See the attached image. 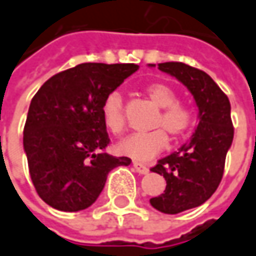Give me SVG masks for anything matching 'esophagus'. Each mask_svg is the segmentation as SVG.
<instances>
[{
	"label": "esophagus",
	"instance_id": "obj_1",
	"mask_svg": "<svg viewBox=\"0 0 256 256\" xmlns=\"http://www.w3.org/2000/svg\"><path fill=\"white\" fill-rule=\"evenodd\" d=\"M134 169H135L138 173H140V174H146V173H149L148 166H146V164H140V162H134Z\"/></svg>",
	"mask_w": 256,
	"mask_h": 256
}]
</instances>
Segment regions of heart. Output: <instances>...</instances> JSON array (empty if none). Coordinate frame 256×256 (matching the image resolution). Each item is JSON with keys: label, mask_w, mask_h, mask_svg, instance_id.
Listing matches in <instances>:
<instances>
[{"label": "heart", "mask_w": 256, "mask_h": 256, "mask_svg": "<svg viewBox=\"0 0 256 256\" xmlns=\"http://www.w3.org/2000/svg\"><path fill=\"white\" fill-rule=\"evenodd\" d=\"M144 92L156 107L160 108L154 121V128L162 130L134 134L118 144V152L135 160H148L166 148L168 135L164 130L173 140H182L192 131L196 122L193 108L186 102L178 101V92L169 84L154 82L145 86ZM101 118L111 134L121 135L124 132V98L121 92H111L106 96L101 104Z\"/></svg>", "instance_id": "b5f03b06"}]
</instances>
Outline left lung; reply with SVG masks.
Here are the masks:
<instances>
[{"instance_id": "8db88e82", "label": "left lung", "mask_w": 256, "mask_h": 256, "mask_svg": "<svg viewBox=\"0 0 256 256\" xmlns=\"http://www.w3.org/2000/svg\"><path fill=\"white\" fill-rule=\"evenodd\" d=\"M158 68L184 84L198 107L200 121L192 140L150 169L166 180L164 193L150 198L152 207L178 214L202 206L217 190L234 126L228 97L206 72L180 62L159 63Z\"/></svg>"}]
</instances>
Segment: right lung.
Returning a JSON list of instances; mask_svg holds the SVG:
<instances>
[{
	"label": "right lung",
	"instance_id": "obj_1",
	"mask_svg": "<svg viewBox=\"0 0 256 256\" xmlns=\"http://www.w3.org/2000/svg\"><path fill=\"white\" fill-rule=\"evenodd\" d=\"M138 64L82 63L52 76L29 106L24 149L36 193L60 212L90 207L108 173L131 159L104 152L110 144L101 104Z\"/></svg>",
	"mask_w": 256,
	"mask_h": 256
}]
</instances>
